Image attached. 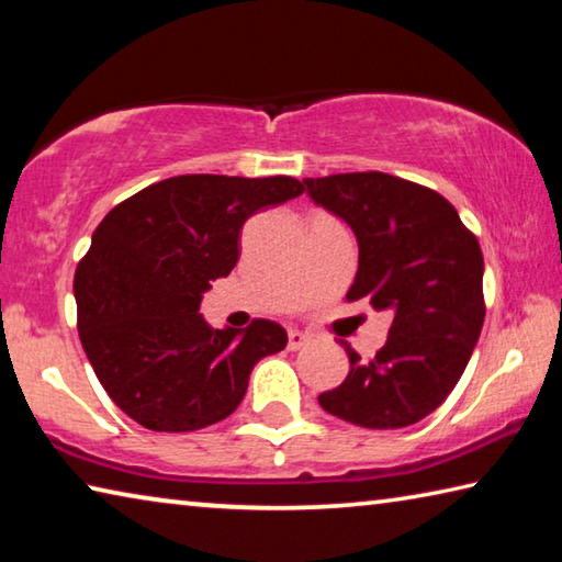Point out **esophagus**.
Here are the masks:
<instances>
[{
  "label": "esophagus",
  "mask_w": 562,
  "mask_h": 562,
  "mask_svg": "<svg viewBox=\"0 0 562 562\" xmlns=\"http://www.w3.org/2000/svg\"><path fill=\"white\" fill-rule=\"evenodd\" d=\"M304 345H310V337L304 335V331H300V329H290V331H288V349H290V351H297V349H302Z\"/></svg>",
  "instance_id": "34e87169"
}]
</instances>
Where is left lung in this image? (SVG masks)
<instances>
[{"label": "left lung", "mask_w": 562, "mask_h": 562, "mask_svg": "<svg viewBox=\"0 0 562 562\" xmlns=\"http://www.w3.org/2000/svg\"><path fill=\"white\" fill-rule=\"evenodd\" d=\"M310 201L349 225L359 268L347 302L392 312L372 361L347 347L349 374L319 394L327 414L364 429H402L439 408L479 341L483 255L436 190L389 173L304 178Z\"/></svg>", "instance_id": "left-lung-1"}]
</instances>
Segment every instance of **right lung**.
<instances>
[{"mask_svg": "<svg viewBox=\"0 0 562 562\" xmlns=\"http://www.w3.org/2000/svg\"><path fill=\"white\" fill-rule=\"evenodd\" d=\"M304 190L290 176H176L103 217L74 278L79 337L101 386L150 431H198L243 402L252 367L288 345L278 322L211 329V282L227 278L245 221Z\"/></svg>", "mask_w": 562, "mask_h": 562, "instance_id": "obj_1", "label": "right lung"}]
</instances>
